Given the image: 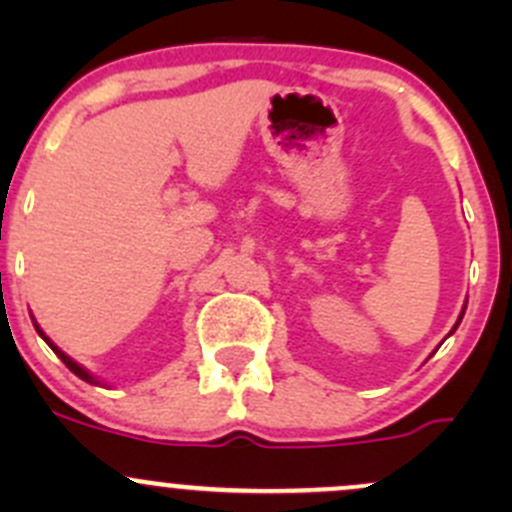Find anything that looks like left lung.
<instances>
[{"label":"left lung","instance_id":"obj_1","mask_svg":"<svg viewBox=\"0 0 512 512\" xmlns=\"http://www.w3.org/2000/svg\"><path fill=\"white\" fill-rule=\"evenodd\" d=\"M463 314H466V307H463V312H461V317H458V322H456V324H453V329H451V334H453V332H456V329H458V324H461V319H463Z\"/></svg>","mask_w":512,"mask_h":512}]
</instances>
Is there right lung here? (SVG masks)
Returning a JSON list of instances; mask_svg holds the SVG:
<instances>
[{
	"label": "right lung",
	"mask_w": 512,
	"mask_h": 512,
	"mask_svg": "<svg viewBox=\"0 0 512 512\" xmlns=\"http://www.w3.org/2000/svg\"><path fill=\"white\" fill-rule=\"evenodd\" d=\"M34 329H36V334H39V337H41V339H44V342H46V344H49V347H51V349H54V354H56V356H59V359H61V361H64V364H66V366H69V371H71V374H76V376H79V379H84V381H89V384H96V386H98L96 376H94V374H89V371H86V369H84V366H81V364H76V361H74V359H71V356H66L64 352H61V349H59V347H56V344H54V342H51V339H49V337H46V334H44V332H41V327H39V324H36V322H34Z\"/></svg>",
	"instance_id": "add662e5"
}]
</instances>
